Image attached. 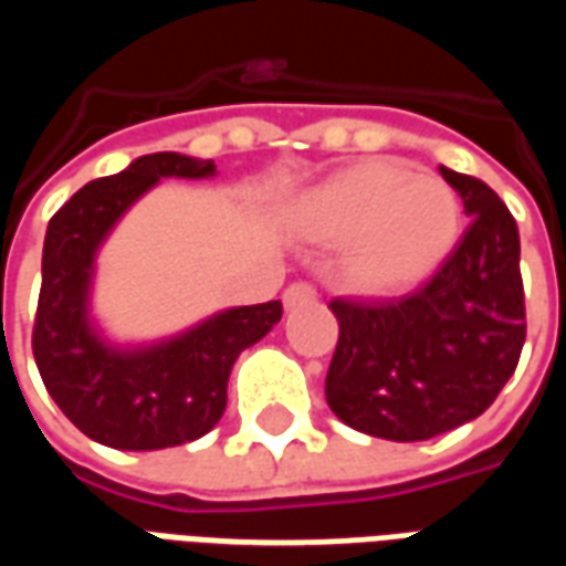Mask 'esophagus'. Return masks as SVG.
Returning <instances> with one entry per match:
<instances>
[{
	"mask_svg": "<svg viewBox=\"0 0 566 566\" xmlns=\"http://www.w3.org/2000/svg\"><path fill=\"white\" fill-rule=\"evenodd\" d=\"M315 296H318V291H315V284L294 282V284H287V291H284V306H287V308L306 306V303H312Z\"/></svg>",
	"mask_w": 566,
	"mask_h": 566,
	"instance_id": "obj_1",
	"label": "esophagus"
}]
</instances>
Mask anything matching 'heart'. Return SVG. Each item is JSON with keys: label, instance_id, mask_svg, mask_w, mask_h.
I'll use <instances>...</instances> for the list:
<instances>
[{"label": "heart", "instance_id": "obj_1", "mask_svg": "<svg viewBox=\"0 0 566 566\" xmlns=\"http://www.w3.org/2000/svg\"><path fill=\"white\" fill-rule=\"evenodd\" d=\"M312 235L345 242V275L369 294L421 282L461 230V202L442 178L400 160H367L327 178L300 206Z\"/></svg>", "mask_w": 566, "mask_h": 566}]
</instances>
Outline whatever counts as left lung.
Masks as SVG:
<instances>
[{
    "label": "left lung",
    "mask_w": 566,
    "mask_h": 566,
    "mask_svg": "<svg viewBox=\"0 0 566 566\" xmlns=\"http://www.w3.org/2000/svg\"><path fill=\"white\" fill-rule=\"evenodd\" d=\"M439 172L473 218L442 266L394 300H331L339 343L327 403L348 427L394 442L482 416L518 367L527 333L515 218L485 181Z\"/></svg>",
    "instance_id": "left-lung-1"
}]
</instances>
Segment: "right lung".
I'll use <instances>...</instances> for the list:
<instances>
[{"label": "right lung", "instance_id": "add662e5", "mask_svg": "<svg viewBox=\"0 0 566 566\" xmlns=\"http://www.w3.org/2000/svg\"><path fill=\"white\" fill-rule=\"evenodd\" d=\"M214 163L160 150L84 185L48 223L32 327L35 367L63 416L103 446L154 451L199 439L227 409L235 357L272 331L282 303L227 308L148 348L103 343L87 318L96 248L160 178H209Z\"/></svg>", "mask_w": 566, "mask_h": 566}]
</instances>
